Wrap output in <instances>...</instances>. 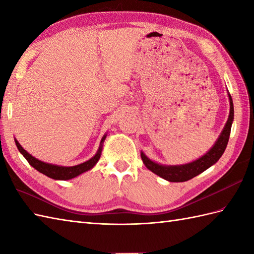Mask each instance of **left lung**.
Listing matches in <instances>:
<instances>
[{
	"label": "left lung",
	"instance_id": "8db88e82",
	"mask_svg": "<svg viewBox=\"0 0 254 254\" xmlns=\"http://www.w3.org/2000/svg\"><path fill=\"white\" fill-rule=\"evenodd\" d=\"M229 96V102H230V111L228 120L225 124L224 130L220 133L219 137L217 138L216 143L214 144V146L210 148L208 152L203 155L202 157L198 159L192 161L186 165H178V166H165L155 163V161L150 160L146 155L143 152L141 153V157L144 165L147 167L155 175L163 178V179L170 181V182H185L192 179V178L196 177L197 175L202 174L203 171L208 169L210 166L217 163V160L222 157L224 154L226 147H227L228 139L230 135L231 130V124L234 121V104L233 99H231L230 94Z\"/></svg>",
	"mask_w": 254,
	"mask_h": 254
}]
</instances>
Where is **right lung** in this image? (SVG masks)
<instances>
[{"mask_svg":"<svg viewBox=\"0 0 254 254\" xmlns=\"http://www.w3.org/2000/svg\"><path fill=\"white\" fill-rule=\"evenodd\" d=\"M106 136H107V134H105L104 137L101 138L100 146H99L98 150H97V153L95 154L94 157H91L89 160L85 161V163H83V164L72 166V167H64V166H58V165L44 163V161L37 159L34 157V156H31L29 153H27L26 150L21 147V145L18 143V141H16V138H15V144H16V146H17L20 154L24 156V157L27 159V161L29 163V165L34 167L36 170L41 172V174L46 175L47 177L52 178V179H55V180H69V179H73V178L77 177L79 175H82L83 172L90 170L97 164V161H98L100 158L101 150H102V144H104Z\"/></svg>","mask_w":254,"mask_h":254,"instance_id":"right-lung-1","label":"right lung"}]
</instances>
